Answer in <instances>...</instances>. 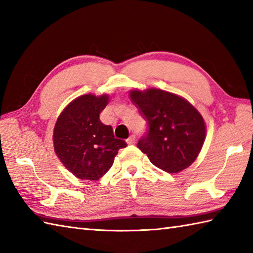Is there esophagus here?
I'll return each instance as SVG.
<instances>
[{"mask_svg": "<svg viewBox=\"0 0 253 253\" xmlns=\"http://www.w3.org/2000/svg\"><path fill=\"white\" fill-rule=\"evenodd\" d=\"M126 141H127L128 144H133V143L136 142V136H135V135H131L129 138L127 139Z\"/></svg>", "mask_w": 253, "mask_h": 253, "instance_id": "1", "label": "esophagus"}]
</instances>
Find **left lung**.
Here are the masks:
<instances>
[{"label":"left lung","mask_w":253,"mask_h":253,"mask_svg":"<svg viewBox=\"0 0 253 253\" xmlns=\"http://www.w3.org/2000/svg\"><path fill=\"white\" fill-rule=\"evenodd\" d=\"M130 100L148 124L137 147L168 173L190 166L206 139V124L195 106L181 96L151 88L131 90Z\"/></svg>","instance_id":"left-lung-1"}]
</instances>
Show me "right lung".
I'll use <instances>...</instances> for the list:
<instances>
[{
    "instance_id": "obj_1",
    "label": "right lung",
    "mask_w": 253,
    "mask_h": 253,
    "mask_svg": "<svg viewBox=\"0 0 253 253\" xmlns=\"http://www.w3.org/2000/svg\"><path fill=\"white\" fill-rule=\"evenodd\" d=\"M107 103V94H84L72 101L57 118L53 131L55 153L77 178L98 180L111 169L118 150L127 147L114 137L112 126L100 121Z\"/></svg>"
}]
</instances>
